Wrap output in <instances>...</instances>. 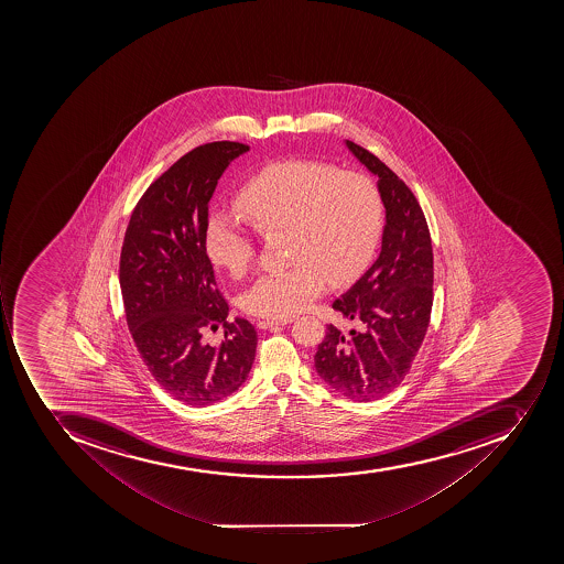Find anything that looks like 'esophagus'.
I'll return each mask as SVG.
<instances>
[{
	"instance_id": "1",
	"label": "esophagus",
	"mask_w": 564,
	"mask_h": 564,
	"mask_svg": "<svg viewBox=\"0 0 564 564\" xmlns=\"http://www.w3.org/2000/svg\"><path fill=\"white\" fill-rule=\"evenodd\" d=\"M293 323V319H262L259 321L258 326L261 329L273 328V326H285V324Z\"/></svg>"
}]
</instances>
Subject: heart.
Segmentation results:
<instances>
[{
    "label": "heart",
    "mask_w": 564,
    "mask_h": 564,
    "mask_svg": "<svg viewBox=\"0 0 564 564\" xmlns=\"http://www.w3.org/2000/svg\"><path fill=\"white\" fill-rule=\"evenodd\" d=\"M236 208L261 235L285 231L291 267L264 273L241 296L245 311L261 317L296 314L324 282L349 284L372 258L381 231L382 200L372 180L317 160L262 167L241 186ZM205 250L231 276H243L256 256L252 238L231 214L208 218Z\"/></svg>",
    "instance_id": "b5f03b06"
}]
</instances>
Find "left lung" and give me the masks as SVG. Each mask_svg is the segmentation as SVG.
Returning a JSON list of instances; mask_svg holds the SVG:
<instances>
[{
	"label": "left lung",
	"instance_id": "8db88e82",
	"mask_svg": "<svg viewBox=\"0 0 564 564\" xmlns=\"http://www.w3.org/2000/svg\"><path fill=\"white\" fill-rule=\"evenodd\" d=\"M344 142L378 176L387 223L379 258L333 302L352 329L344 333L328 324L314 367L340 395L370 402L404 381L422 347L434 300V253L425 215L409 186L370 151Z\"/></svg>",
	"mask_w": 564,
	"mask_h": 564
}]
</instances>
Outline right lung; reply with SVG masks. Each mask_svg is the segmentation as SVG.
<instances>
[{"label": "right lung", "mask_w": 564, "mask_h": 564, "mask_svg": "<svg viewBox=\"0 0 564 564\" xmlns=\"http://www.w3.org/2000/svg\"><path fill=\"white\" fill-rule=\"evenodd\" d=\"M249 150L217 141L188 151L142 194L121 247V296L139 355L160 387L192 408L232 395L256 358L258 333L249 321H227L205 250L209 199ZM220 323L225 340L209 345L204 333Z\"/></svg>", "instance_id": "1"}]
</instances>
